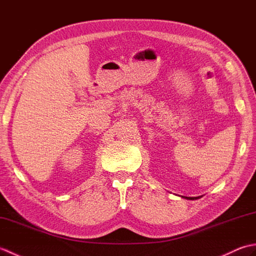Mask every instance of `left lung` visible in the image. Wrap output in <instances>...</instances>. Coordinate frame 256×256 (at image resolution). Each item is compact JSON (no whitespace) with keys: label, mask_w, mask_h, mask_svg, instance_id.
<instances>
[{"label":"left lung","mask_w":256,"mask_h":256,"mask_svg":"<svg viewBox=\"0 0 256 256\" xmlns=\"http://www.w3.org/2000/svg\"><path fill=\"white\" fill-rule=\"evenodd\" d=\"M189 199H194V198H189Z\"/></svg>","instance_id":"obj_1"}]
</instances>
